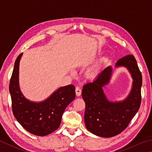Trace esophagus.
<instances>
[{
  "label": "esophagus",
  "instance_id": "1",
  "mask_svg": "<svg viewBox=\"0 0 152 152\" xmlns=\"http://www.w3.org/2000/svg\"><path fill=\"white\" fill-rule=\"evenodd\" d=\"M81 93H82V90L79 87H76V94L77 96H80L81 95Z\"/></svg>",
  "mask_w": 152,
  "mask_h": 152
}]
</instances>
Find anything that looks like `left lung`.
Returning <instances> with one entry per match:
<instances>
[{
	"instance_id": "8db88e82",
	"label": "left lung",
	"mask_w": 152,
	"mask_h": 152,
	"mask_svg": "<svg viewBox=\"0 0 152 152\" xmlns=\"http://www.w3.org/2000/svg\"><path fill=\"white\" fill-rule=\"evenodd\" d=\"M126 67L132 78L131 90L122 101L107 99L103 88L109 84L115 69ZM142 76L133 55L118 60L115 69L107 66L92 82L83 86L82 96L86 104L84 122L88 131L96 136L111 137L124 130L140 108Z\"/></svg>"
}]
</instances>
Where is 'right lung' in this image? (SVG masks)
Masks as SVG:
<instances>
[{
	"instance_id": "obj_1",
	"label": "right lung",
	"mask_w": 152,
	"mask_h": 152,
	"mask_svg": "<svg viewBox=\"0 0 152 152\" xmlns=\"http://www.w3.org/2000/svg\"><path fill=\"white\" fill-rule=\"evenodd\" d=\"M16 58L9 84L13 114L26 130L36 136H45L59 128L63 113L76 97L72 84L60 87L41 102L27 99L19 86V64L23 56Z\"/></svg>"
}]
</instances>
